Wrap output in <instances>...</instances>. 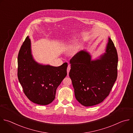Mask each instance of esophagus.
<instances>
[{"label": "esophagus", "instance_id": "1", "mask_svg": "<svg viewBox=\"0 0 133 133\" xmlns=\"http://www.w3.org/2000/svg\"><path fill=\"white\" fill-rule=\"evenodd\" d=\"M70 70V66L69 65L67 67V74H68L69 72V71Z\"/></svg>", "mask_w": 133, "mask_h": 133}]
</instances>
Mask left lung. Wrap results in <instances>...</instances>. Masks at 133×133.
<instances>
[{
    "label": "left lung",
    "instance_id": "obj_1",
    "mask_svg": "<svg viewBox=\"0 0 133 133\" xmlns=\"http://www.w3.org/2000/svg\"><path fill=\"white\" fill-rule=\"evenodd\" d=\"M69 76L77 100L91 107L102 102L109 95L117 76L118 56L109 37L105 53L92 59L86 50L78 52L70 60Z\"/></svg>",
    "mask_w": 133,
    "mask_h": 133
}]
</instances>
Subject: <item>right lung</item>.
Here are the masks:
<instances>
[{
  "label": "right lung",
  "mask_w": 133,
  "mask_h": 133,
  "mask_svg": "<svg viewBox=\"0 0 133 133\" xmlns=\"http://www.w3.org/2000/svg\"><path fill=\"white\" fill-rule=\"evenodd\" d=\"M18 77L23 92L32 102L48 105L54 100L57 87L67 75V63L60 66L43 65L32 54L31 43L27 36L18 57Z\"/></svg>",
  "instance_id": "add662e5"
}]
</instances>
